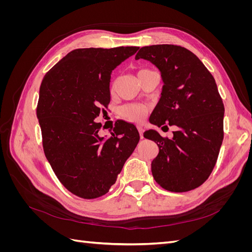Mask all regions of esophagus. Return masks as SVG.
Instances as JSON below:
<instances>
[{
    "mask_svg": "<svg viewBox=\"0 0 252 252\" xmlns=\"http://www.w3.org/2000/svg\"><path fill=\"white\" fill-rule=\"evenodd\" d=\"M138 130H139V132H140V138H141V139H143V138H144V136H143L144 128H143V127H141V126H139V127H138Z\"/></svg>",
    "mask_w": 252,
    "mask_h": 252,
    "instance_id": "obj_1",
    "label": "esophagus"
}]
</instances>
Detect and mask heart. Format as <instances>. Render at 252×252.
<instances>
[{
    "mask_svg": "<svg viewBox=\"0 0 252 252\" xmlns=\"http://www.w3.org/2000/svg\"><path fill=\"white\" fill-rule=\"evenodd\" d=\"M120 112L122 116L127 120H130L133 122H142L144 120L146 109L138 105H126L124 107L121 108Z\"/></svg>",
    "mask_w": 252,
    "mask_h": 252,
    "instance_id": "b5f03b06",
    "label": "heart"
}]
</instances>
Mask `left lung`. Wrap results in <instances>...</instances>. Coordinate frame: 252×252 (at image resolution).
Listing matches in <instances>:
<instances>
[{
	"instance_id": "1",
	"label": "left lung",
	"mask_w": 252,
	"mask_h": 252,
	"mask_svg": "<svg viewBox=\"0 0 252 252\" xmlns=\"http://www.w3.org/2000/svg\"><path fill=\"white\" fill-rule=\"evenodd\" d=\"M139 59L154 64L164 84L150 123L178 127L172 139L152 129L144 132L158 146L152 175L166 190L189 191L208 179L224 138L225 109L215 78L194 53L177 45L142 47L135 56Z\"/></svg>"
}]
</instances>
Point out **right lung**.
Here are the masks:
<instances>
[{
  "mask_svg": "<svg viewBox=\"0 0 252 252\" xmlns=\"http://www.w3.org/2000/svg\"><path fill=\"white\" fill-rule=\"evenodd\" d=\"M138 49H74L42 81L36 117L45 156L60 182L83 199L107 193L139 143L133 124L118 121L104 138L94 122L110 102L112 70Z\"/></svg>",
  "mask_w": 252,
  "mask_h": 252,
  "instance_id": "obj_1",
  "label": "right lung"
}]
</instances>
